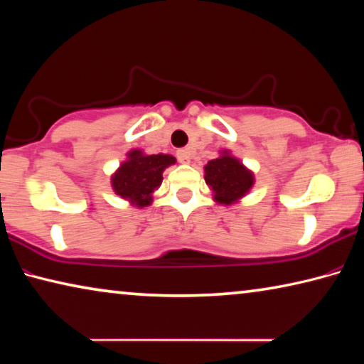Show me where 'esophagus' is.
<instances>
[{
	"mask_svg": "<svg viewBox=\"0 0 364 364\" xmlns=\"http://www.w3.org/2000/svg\"><path fill=\"white\" fill-rule=\"evenodd\" d=\"M176 157L181 164H189L191 162V151L189 149H180L176 152Z\"/></svg>",
	"mask_w": 364,
	"mask_h": 364,
	"instance_id": "obj_1",
	"label": "esophagus"
}]
</instances>
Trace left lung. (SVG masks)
Returning a JSON list of instances; mask_svg holds the SVG:
<instances>
[{"mask_svg":"<svg viewBox=\"0 0 364 364\" xmlns=\"http://www.w3.org/2000/svg\"><path fill=\"white\" fill-rule=\"evenodd\" d=\"M204 178L212 191L213 200L223 205L237 204L255 184L254 171L234 157L230 149L220 151L217 159L207 162Z\"/></svg>","mask_w":364,"mask_h":364,"instance_id":"8db88e82","label":"left lung"}]
</instances>
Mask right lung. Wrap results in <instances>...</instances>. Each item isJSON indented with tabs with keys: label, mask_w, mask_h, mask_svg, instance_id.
<instances>
[{
	"label": "right lung",
	"mask_w": 364,
	"mask_h": 364,
	"mask_svg": "<svg viewBox=\"0 0 364 364\" xmlns=\"http://www.w3.org/2000/svg\"><path fill=\"white\" fill-rule=\"evenodd\" d=\"M175 164L176 159L170 154L149 156L141 149H132L110 176V184L114 193L123 200L143 208L152 204V194L162 184L165 168Z\"/></svg>",
	"instance_id": "right-lung-1"
}]
</instances>
